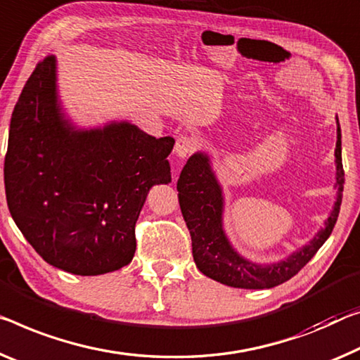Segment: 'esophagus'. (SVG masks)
Wrapping results in <instances>:
<instances>
[{"instance_id": "obj_1", "label": "esophagus", "mask_w": 360, "mask_h": 360, "mask_svg": "<svg viewBox=\"0 0 360 360\" xmlns=\"http://www.w3.org/2000/svg\"><path fill=\"white\" fill-rule=\"evenodd\" d=\"M195 149H196V141L193 140L191 136L181 135V136L176 138L174 151H175V154H176V156H179L180 159H186L193 151H195Z\"/></svg>"}]
</instances>
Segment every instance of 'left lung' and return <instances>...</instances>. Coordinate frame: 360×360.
Masks as SVG:
<instances>
[{
    "instance_id": "obj_1",
    "label": "left lung",
    "mask_w": 360,
    "mask_h": 360,
    "mask_svg": "<svg viewBox=\"0 0 360 360\" xmlns=\"http://www.w3.org/2000/svg\"><path fill=\"white\" fill-rule=\"evenodd\" d=\"M336 201L325 226L306 246L291 252L283 261L256 264L240 256L224 230V193L206 153H195L188 159L176 181L181 214L191 235L193 259L201 272L220 283L245 290H265L285 283L315 256L338 220L345 185L341 161V129L336 117Z\"/></svg>"
}]
</instances>
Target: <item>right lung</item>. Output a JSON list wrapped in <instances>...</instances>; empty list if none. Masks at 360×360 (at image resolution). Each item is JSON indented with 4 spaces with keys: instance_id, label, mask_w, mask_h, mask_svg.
I'll use <instances>...</instances> for the list:
<instances>
[{
    "instance_id": "1",
    "label": "right lung",
    "mask_w": 360,
    "mask_h": 360,
    "mask_svg": "<svg viewBox=\"0 0 360 360\" xmlns=\"http://www.w3.org/2000/svg\"><path fill=\"white\" fill-rule=\"evenodd\" d=\"M56 56L37 64L15 103L4 158L9 212L45 261L74 275L130 264L149 188L169 184L175 140L122 120L77 129L58 98Z\"/></svg>"
}]
</instances>
